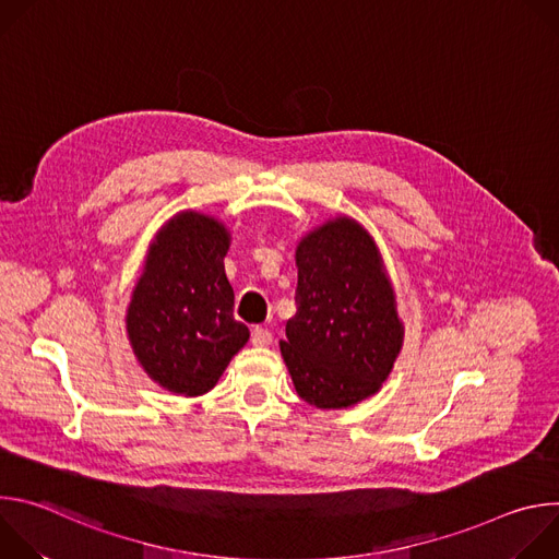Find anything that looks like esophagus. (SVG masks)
Listing matches in <instances>:
<instances>
[{"label":"esophagus","instance_id":"34e87169","mask_svg":"<svg viewBox=\"0 0 559 559\" xmlns=\"http://www.w3.org/2000/svg\"><path fill=\"white\" fill-rule=\"evenodd\" d=\"M272 332L270 330H265V328H254L252 330V345H257V347H267L270 343H272Z\"/></svg>","mask_w":559,"mask_h":559}]
</instances>
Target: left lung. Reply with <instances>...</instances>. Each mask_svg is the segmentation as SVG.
I'll return each instance as SVG.
<instances>
[{"mask_svg": "<svg viewBox=\"0 0 559 559\" xmlns=\"http://www.w3.org/2000/svg\"><path fill=\"white\" fill-rule=\"evenodd\" d=\"M296 267V313L281 341L296 393L318 409L354 407L386 380L405 336L380 252L338 216L300 238Z\"/></svg>", "mask_w": 559, "mask_h": 559, "instance_id": "obj_1", "label": "left lung"}]
</instances>
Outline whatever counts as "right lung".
Segmentation results:
<instances>
[{
	"label": "right lung",
	"mask_w": 559,
	"mask_h": 559,
	"mask_svg": "<svg viewBox=\"0 0 559 559\" xmlns=\"http://www.w3.org/2000/svg\"><path fill=\"white\" fill-rule=\"evenodd\" d=\"M229 231L179 212L156 231L128 305L126 330L143 371L173 393L201 395L250 341L238 323L223 259Z\"/></svg>",
	"instance_id": "1"
}]
</instances>
